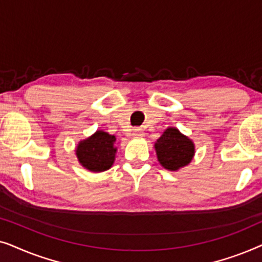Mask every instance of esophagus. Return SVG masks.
Listing matches in <instances>:
<instances>
[{
	"label": "esophagus",
	"mask_w": 262,
	"mask_h": 262,
	"mask_svg": "<svg viewBox=\"0 0 262 262\" xmlns=\"http://www.w3.org/2000/svg\"><path fill=\"white\" fill-rule=\"evenodd\" d=\"M132 137H134V138H141V137H143L142 128H134V131H132Z\"/></svg>",
	"instance_id": "1"
}]
</instances>
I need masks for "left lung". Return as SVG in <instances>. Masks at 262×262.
Returning <instances> with one entry per match:
<instances>
[{"instance_id":"1","label":"left lung","mask_w":262,"mask_h":262,"mask_svg":"<svg viewBox=\"0 0 262 262\" xmlns=\"http://www.w3.org/2000/svg\"><path fill=\"white\" fill-rule=\"evenodd\" d=\"M155 149L160 163L169 170L187 166L194 155L193 142L174 127L163 132L155 143Z\"/></svg>"}]
</instances>
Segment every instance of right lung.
Returning <instances> with one entry per match:
<instances>
[{"label":"right lung","instance_id":"add662e5","mask_svg":"<svg viewBox=\"0 0 262 262\" xmlns=\"http://www.w3.org/2000/svg\"><path fill=\"white\" fill-rule=\"evenodd\" d=\"M114 142V136L103 131H96L92 137L84 139L78 144L76 150L77 159L82 166L92 171L110 169L117 152Z\"/></svg>","mask_w":262,"mask_h":262}]
</instances>
